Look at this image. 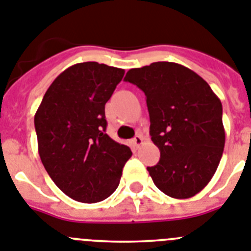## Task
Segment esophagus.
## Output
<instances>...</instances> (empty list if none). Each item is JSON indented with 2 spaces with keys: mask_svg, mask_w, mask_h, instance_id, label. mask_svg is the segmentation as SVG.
I'll use <instances>...</instances> for the list:
<instances>
[{
  "mask_svg": "<svg viewBox=\"0 0 251 251\" xmlns=\"http://www.w3.org/2000/svg\"><path fill=\"white\" fill-rule=\"evenodd\" d=\"M143 136H141L140 134H138L136 136H135L134 139H132V145H134V148H139L143 144Z\"/></svg>",
  "mask_w": 251,
  "mask_h": 251,
  "instance_id": "34e87169",
  "label": "esophagus"
}]
</instances>
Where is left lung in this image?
I'll use <instances>...</instances> for the list:
<instances>
[{
  "instance_id": "1",
  "label": "left lung",
  "mask_w": 251,
  "mask_h": 251,
  "mask_svg": "<svg viewBox=\"0 0 251 251\" xmlns=\"http://www.w3.org/2000/svg\"><path fill=\"white\" fill-rule=\"evenodd\" d=\"M147 96L150 136L160 160L148 167L169 197H193L208 184L225 147L222 104L206 80L184 65L156 62L126 73Z\"/></svg>"
}]
</instances>
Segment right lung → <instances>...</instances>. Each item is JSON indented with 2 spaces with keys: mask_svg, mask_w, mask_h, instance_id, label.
I'll return each mask as SVG.
<instances>
[{
  "mask_svg": "<svg viewBox=\"0 0 251 251\" xmlns=\"http://www.w3.org/2000/svg\"><path fill=\"white\" fill-rule=\"evenodd\" d=\"M124 74L97 62L72 65L50 84L35 113L41 163L56 187L78 202L110 197L132 155L104 132V104Z\"/></svg>",
  "mask_w": 251,
  "mask_h": 251,
  "instance_id": "add662e5",
  "label": "right lung"
}]
</instances>
